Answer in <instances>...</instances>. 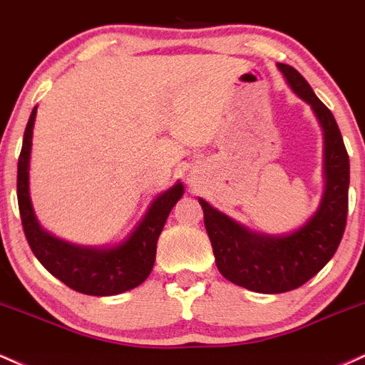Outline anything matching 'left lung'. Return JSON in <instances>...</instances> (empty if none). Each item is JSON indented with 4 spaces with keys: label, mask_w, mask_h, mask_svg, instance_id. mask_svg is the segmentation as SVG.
<instances>
[{
    "label": "left lung",
    "mask_w": 365,
    "mask_h": 365,
    "mask_svg": "<svg viewBox=\"0 0 365 365\" xmlns=\"http://www.w3.org/2000/svg\"><path fill=\"white\" fill-rule=\"evenodd\" d=\"M299 98L310 103L324 133V194L319 210L287 235L258 234L220 213L204 199V225L220 274L255 293L277 294L303 286L334 256L346 227L350 161L332 112L294 67L277 63Z\"/></svg>",
    "instance_id": "obj_1"
}]
</instances>
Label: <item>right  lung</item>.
Segmentation results:
<instances>
[{
    "instance_id": "add662e5",
    "label": "right lung",
    "mask_w": 365,
    "mask_h": 365,
    "mask_svg": "<svg viewBox=\"0 0 365 365\" xmlns=\"http://www.w3.org/2000/svg\"><path fill=\"white\" fill-rule=\"evenodd\" d=\"M36 110L38 107L31 112L24 131L17 170L19 211L24 234L34 256L53 277L83 294L114 296L140 286L152 272L158 239L168 215L183 195V185L178 182L159 194L130 237L118 246L85 247L57 239L39 225L29 197V159Z\"/></svg>"
}]
</instances>
